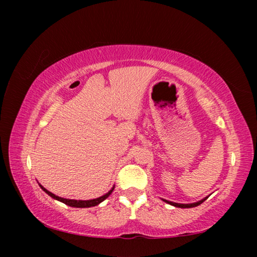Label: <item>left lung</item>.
Instances as JSON below:
<instances>
[{"instance_id":"left-lung-1","label":"left lung","mask_w":257,"mask_h":257,"mask_svg":"<svg viewBox=\"0 0 257 257\" xmlns=\"http://www.w3.org/2000/svg\"><path fill=\"white\" fill-rule=\"evenodd\" d=\"M207 198H208V196H207V197H205V198H204V199H202V201L196 202V203H191V204H179V203H173V202H169V201H167V199H163V201H164L165 203L170 204V205L176 206V207H181V208H189V207H195V206H198V205H201V204H202L204 201H206Z\"/></svg>"}]
</instances>
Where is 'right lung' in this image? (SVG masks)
<instances>
[{
  "label": "right lung",
  "instance_id": "right-lung-1",
  "mask_svg": "<svg viewBox=\"0 0 257 257\" xmlns=\"http://www.w3.org/2000/svg\"><path fill=\"white\" fill-rule=\"evenodd\" d=\"M40 186H41V185H40ZM41 188H42L43 190H44L47 195H50V196H51L52 198L58 199V201L62 202V203H64V204H67V205H69V206H72V207H92V206H96V205H98L99 203L103 202L104 199H106L108 196H110L111 193L113 191V189H114V187H113V188H112L110 191H108L107 194L103 195V196L98 197V198L89 199V201H76V199H67V198H62V197L56 196V195H54V194H52L51 191H49L47 189H45L44 187H43V186H41Z\"/></svg>",
  "mask_w": 257,
  "mask_h": 257
}]
</instances>
